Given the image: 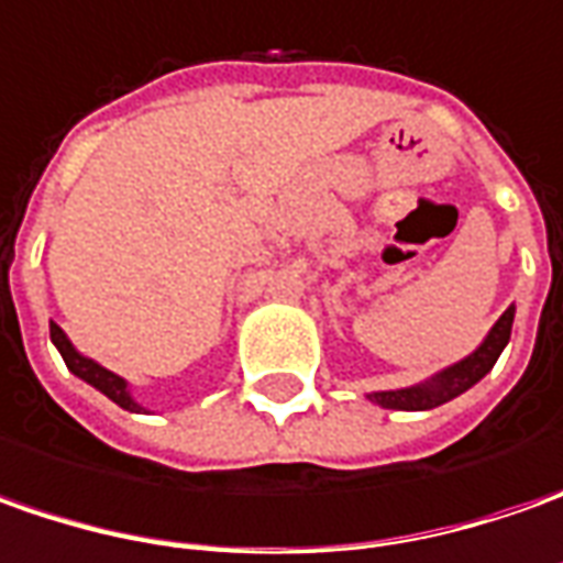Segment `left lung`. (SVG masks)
I'll return each instance as SVG.
<instances>
[{
  "label": "left lung",
  "instance_id": "8db88e82",
  "mask_svg": "<svg viewBox=\"0 0 563 563\" xmlns=\"http://www.w3.org/2000/svg\"><path fill=\"white\" fill-rule=\"evenodd\" d=\"M511 323L514 308H508L501 318L495 320V327L489 330V336L483 340V345L476 349L474 355H467L464 361H457L452 367H445L442 374L420 383L411 389H393V393H374L371 401H377L379 408H396V411H427V408H439L445 401H452L461 393H467L474 383L486 377L493 371V364L501 355V349L511 340Z\"/></svg>",
  "mask_w": 563,
  "mask_h": 563
}]
</instances>
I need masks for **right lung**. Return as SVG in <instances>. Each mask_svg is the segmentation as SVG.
<instances>
[{"instance_id": "obj_1", "label": "right lung", "mask_w": 563, "mask_h": 563, "mask_svg": "<svg viewBox=\"0 0 563 563\" xmlns=\"http://www.w3.org/2000/svg\"><path fill=\"white\" fill-rule=\"evenodd\" d=\"M49 336L52 342H55V349L62 352V358H65V364H68L70 374H77L80 379H87L89 386H96L99 393H106L114 405H121V408H126V411H140V405L130 398V393H126V383L118 374H111V371H106L102 364H96L92 358H84L74 345H70V340L65 336V330L58 327V323H49Z\"/></svg>"}]
</instances>
